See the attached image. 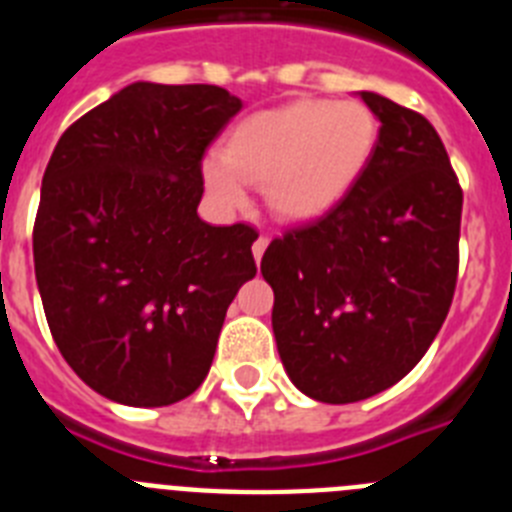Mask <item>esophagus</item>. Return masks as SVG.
<instances>
[{"mask_svg":"<svg viewBox=\"0 0 512 512\" xmlns=\"http://www.w3.org/2000/svg\"><path fill=\"white\" fill-rule=\"evenodd\" d=\"M266 246H269V235H259V238L253 241V259L259 261L261 256H264Z\"/></svg>","mask_w":512,"mask_h":512,"instance_id":"esophagus-1","label":"esophagus"}]
</instances>
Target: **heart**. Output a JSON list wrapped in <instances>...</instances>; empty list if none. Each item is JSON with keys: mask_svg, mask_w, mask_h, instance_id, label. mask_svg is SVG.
<instances>
[{"mask_svg": "<svg viewBox=\"0 0 512 512\" xmlns=\"http://www.w3.org/2000/svg\"><path fill=\"white\" fill-rule=\"evenodd\" d=\"M377 120L361 102L297 99L251 115L230 133L223 158L202 166L220 205L241 207L246 184H264L271 212L312 220L336 207L372 158Z\"/></svg>", "mask_w": 512, "mask_h": 512, "instance_id": "heart-1", "label": "heart"}]
</instances>
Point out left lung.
Instances as JSON below:
<instances>
[{
	"instance_id": "1",
	"label": "left lung",
	"mask_w": 512,
	"mask_h": 512,
	"mask_svg": "<svg viewBox=\"0 0 512 512\" xmlns=\"http://www.w3.org/2000/svg\"><path fill=\"white\" fill-rule=\"evenodd\" d=\"M379 117L372 158L346 197L284 230L261 259L289 379L346 405L387 390L423 359L454 300L461 194L420 112L361 92Z\"/></svg>"
}]
</instances>
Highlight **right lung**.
Wrapping results in <instances>:
<instances>
[{
	"mask_svg": "<svg viewBox=\"0 0 512 512\" xmlns=\"http://www.w3.org/2000/svg\"><path fill=\"white\" fill-rule=\"evenodd\" d=\"M241 107L215 84L135 81L69 125L45 166L33 228L45 320L107 400L192 395L228 305L256 277V228L197 215L202 158Z\"/></svg>",
	"mask_w": 512,
	"mask_h": 512,
	"instance_id": "1",
	"label": "right lung"
}]
</instances>
